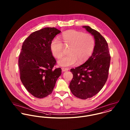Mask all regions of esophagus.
<instances>
[{"mask_svg":"<svg viewBox=\"0 0 130 130\" xmlns=\"http://www.w3.org/2000/svg\"><path fill=\"white\" fill-rule=\"evenodd\" d=\"M61 70H62V72H66V71H69V69L68 68H61Z\"/></svg>","mask_w":130,"mask_h":130,"instance_id":"obj_1","label":"esophagus"}]
</instances>
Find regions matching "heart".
<instances>
[{
    "label": "heart",
    "instance_id": "heart-1",
    "mask_svg": "<svg viewBox=\"0 0 130 130\" xmlns=\"http://www.w3.org/2000/svg\"><path fill=\"white\" fill-rule=\"evenodd\" d=\"M61 38L66 46H70L69 55L61 57L58 61L59 65L64 67L72 66L86 62L92 55L95 48V42L91 34L71 29L64 32ZM58 38L53 39L50 44L52 54L56 58H59L62 56L64 45Z\"/></svg>",
    "mask_w": 130,
    "mask_h": 130
}]
</instances>
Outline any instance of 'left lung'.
Wrapping results in <instances>:
<instances>
[{
	"label": "left lung",
	"mask_w": 130,
	"mask_h": 130,
	"mask_svg": "<svg viewBox=\"0 0 130 130\" xmlns=\"http://www.w3.org/2000/svg\"><path fill=\"white\" fill-rule=\"evenodd\" d=\"M83 27L94 36L95 48L92 55L86 62L71 70L73 77L69 87L74 96L85 100L97 94L106 84L109 75L111 56L105 38L89 26Z\"/></svg>",
	"instance_id": "obj_1"
}]
</instances>
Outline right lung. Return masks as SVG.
<instances>
[{"label": "right lung", "instance_id": "1", "mask_svg": "<svg viewBox=\"0 0 130 130\" xmlns=\"http://www.w3.org/2000/svg\"><path fill=\"white\" fill-rule=\"evenodd\" d=\"M61 31L55 27H45L30 35L22 43L19 56L20 78L29 93L37 98L51 94L61 74L60 68L54 69L56 59L50 44Z\"/></svg>", "mask_w": 130, "mask_h": 130}]
</instances>
